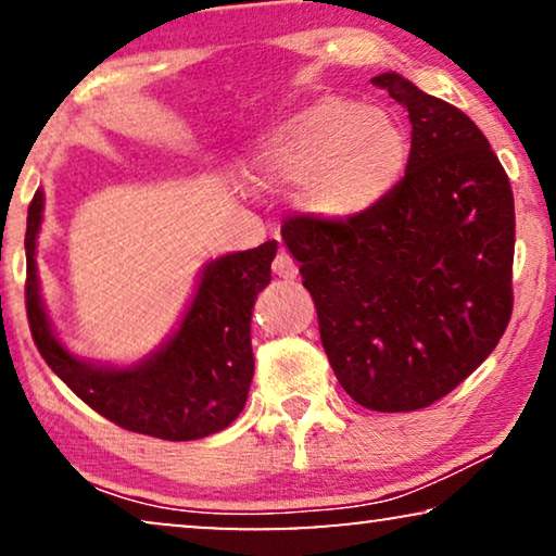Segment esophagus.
Listing matches in <instances>:
<instances>
[{
  "mask_svg": "<svg viewBox=\"0 0 556 556\" xmlns=\"http://www.w3.org/2000/svg\"><path fill=\"white\" fill-rule=\"evenodd\" d=\"M273 273L283 280H293L295 276H299V265H295V261L286 253V250H280V253L276 255V261H273Z\"/></svg>",
  "mask_w": 556,
  "mask_h": 556,
  "instance_id": "esophagus-1",
  "label": "esophagus"
}]
</instances>
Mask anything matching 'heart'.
I'll use <instances>...</instances> for the list:
<instances>
[{"label":"heart","mask_w":556,"mask_h":556,"mask_svg":"<svg viewBox=\"0 0 556 556\" xmlns=\"http://www.w3.org/2000/svg\"><path fill=\"white\" fill-rule=\"evenodd\" d=\"M405 159V134L390 116L344 98H318L263 136L250 174L261 187L303 181V210L352 219L390 192Z\"/></svg>","instance_id":"1"}]
</instances>
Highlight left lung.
<instances>
[{"label":"left lung","mask_w":556,"mask_h":556,"mask_svg":"<svg viewBox=\"0 0 556 556\" xmlns=\"http://www.w3.org/2000/svg\"><path fill=\"white\" fill-rule=\"evenodd\" d=\"M413 124L405 177L362 215L280 227L349 397L409 413L453 392L514 308V194L481 128L397 73L371 78Z\"/></svg>","instance_id":"left-lung-1"}]
</instances>
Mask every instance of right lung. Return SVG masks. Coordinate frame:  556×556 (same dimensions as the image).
I'll return each mask as SVG.
<instances>
[{"label": "right lung", "instance_id": "add662e5", "mask_svg": "<svg viewBox=\"0 0 556 556\" xmlns=\"http://www.w3.org/2000/svg\"><path fill=\"white\" fill-rule=\"evenodd\" d=\"M45 194L37 189L27 210V321L48 367L105 420L162 440H197L225 430L242 413L253 382L250 316L257 293L270 283L278 242L230 253L204 265L200 286L179 329L159 352L134 367H101L60 344L45 314L35 240Z\"/></svg>", "mask_w": 556, "mask_h": 556}]
</instances>
